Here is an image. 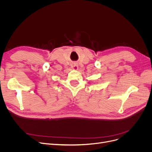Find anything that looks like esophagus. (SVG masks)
<instances>
[{
  "mask_svg": "<svg viewBox=\"0 0 152 152\" xmlns=\"http://www.w3.org/2000/svg\"><path fill=\"white\" fill-rule=\"evenodd\" d=\"M71 67H72V68L74 69H77V68H78V66H77V64H76V63H73V65H72Z\"/></svg>",
  "mask_w": 152,
  "mask_h": 152,
  "instance_id": "1",
  "label": "esophagus"
}]
</instances>
